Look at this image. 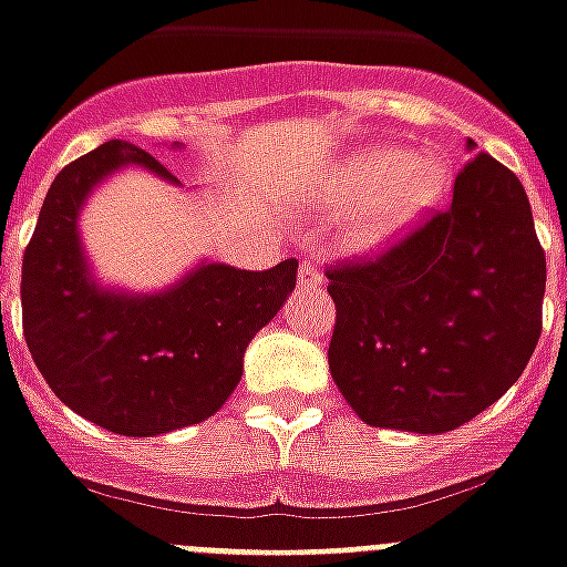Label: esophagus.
Segmentation results:
<instances>
[{"label":"esophagus","instance_id":"esophagus-1","mask_svg":"<svg viewBox=\"0 0 567 567\" xmlns=\"http://www.w3.org/2000/svg\"><path fill=\"white\" fill-rule=\"evenodd\" d=\"M299 285H302V288H311V291H317V288L323 285V274H320V268H317L315 261H306V265L299 268Z\"/></svg>","mask_w":567,"mask_h":567}]
</instances>
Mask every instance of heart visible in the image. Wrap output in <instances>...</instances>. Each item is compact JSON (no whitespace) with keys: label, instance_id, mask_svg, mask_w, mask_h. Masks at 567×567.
<instances>
[{"label":"heart","instance_id":"heart-1","mask_svg":"<svg viewBox=\"0 0 567 567\" xmlns=\"http://www.w3.org/2000/svg\"><path fill=\"white\" fill-rule=\"evenodd\" d=\"M449 179V165L440 156L370 145L331 165L315 204L349 209L340 241L352 252H375L408 236L443 200Z\"/></svg>","mask_w":567,"mask_h":567}]
</instances>
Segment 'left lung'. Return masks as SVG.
Listing matches in <instances>:
<instances>
[{
  "instance_id": "obj_1",
  "label": "left lung",
  "mask_w": 567,
  "mask_h": 567,
  "mask_svg": "<svg viewBox=\"0 0 567 567\" xmlns=\"http://www.w3.org/2000/svg\"><path fill=\"white\" fill-rule=\"evenodd\" d=\"M326 276L331 379L367 425L454 431L513 388L542 334L545 250L527 192L489 154L463 165L449 209Z\"/></svg>"
}]
</instances>
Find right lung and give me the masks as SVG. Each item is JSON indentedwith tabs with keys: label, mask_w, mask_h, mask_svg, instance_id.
I'll return each mask as SVG.
<instances>
[{
	"label": "right lung",
	"mask_w": 567,
	"mask_h": 567,
	"mask_svg": "<svg viewBox=\"0 0 567 567\" xmlns=\"http://www.w3.org/2000/svg\"><path fill=\"white\" fill-rule=\"evenodd\" d=\"M131 165L179 186L122 140L54 177L22 256V331L45 384L78 416L113 434L156 436L220 411L241 381L247 343L293 291L297 259L270 270L200 261L154 293L101 285L78 218L92 188Z\"/></svg>",
	"instance_id": "obj_1"
}]
</instances>
